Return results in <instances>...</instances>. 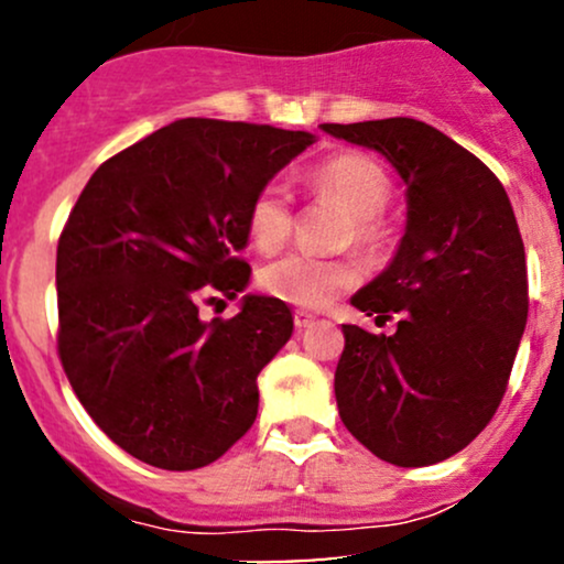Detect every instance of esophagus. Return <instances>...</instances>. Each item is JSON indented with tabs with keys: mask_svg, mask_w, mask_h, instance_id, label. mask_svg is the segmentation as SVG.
<instances>
[{
	"mask_svg": "<svg viewBox=\"0 0 564 564\" xmlns=\"http://www.w3.org/2000/svg\"><path fill=\"white\" fill-rule=\"evenodd\" d=\"M313 323H315V315L304 313V310H296V313H294V326H296V332H302V328L313 326Z\"/></svg>",
	"mask_w": 564,
	"mask_h": 564,
	"instance_id": "1",
	"label": "esophagus"
}]
</instances>
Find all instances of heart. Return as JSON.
<instances>
[{
  "label": "heart",
  "instance_id": "b5f03b06",
  "mask_svg": "<svg viewBox=\"0 0 564 564\" xmlns=\"http://www.w3.org/2000/svg\"><path fill=\"white\" fill-rule=\"evenodd\" d=\"M307 191L321 200H334L349 212L345 241L360 249H379L387 238L381 212L392 198L387 172L364 153H341L307 172ZM246 228L257 249L264 254L283 249L294 230L289 191L281 183H268L251 198ZM360 268L355 260H318V257L291 251L260 270V283L275 300L296 307L318 310L336 296L358 286Z\"/></svg>",
  "mask_w": 564,
  "mask_h": 564
}]
</instances>
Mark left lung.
Wrapping results in <instances>:
<instances>
[{
    "label": "left lung",
    "instance_id": "1",
    "mask_svg": "<svg viewBox=\"0 0 564 564\" xmlns=\"http://www.w3.org/2000/svg\"><path fill=\"white\" fill-rule=\"evenodd\" d=\"M379 151L405 180L398 254L352 296L392 318V336L341 326L334 392L341 422L373 456L426 467L494 419L528 321L525 246L507 191L475 153L416 119L323 124Z\"/></svg>",
    "mask_w": 564,
    "mask_h": 564
}]
</instances>
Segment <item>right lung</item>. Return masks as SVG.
I'll use <instances>...</instances> for the list:
<instances>
[{
	"label": "right lung",
	"mask_w": 564,
	"mask_h": 564,
	"mask_svg": "<svg viewBox=\"0 0 564 564\" xmlns=\"http://www.w3.org/2000/svg\"><path fill=\"white\" fill-rule=\"evenodd\" d=\"M310 132L180 119L97 166L57 241V355L84 411L129 456L185 471L217 462L257 419V377L291 313L243 296L249 204Z\"/></svg>",
	"instance_id": "right-lung-1"
}]
</instances>
